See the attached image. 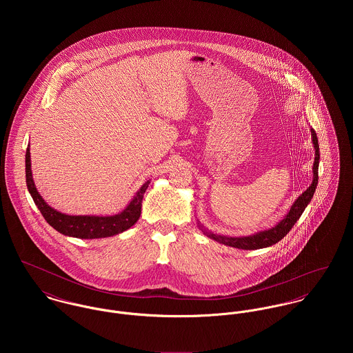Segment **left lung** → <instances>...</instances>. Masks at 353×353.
I'll use <instances>...</instances> for the list:
<instances>
[{
    "mask_svg": "<svg viewBox=\"0 0 353 353\" xmlns=\"http://www.w3.org/2000/svg\"><path fill=\"white\" fill-rule=\"evenodd\" d=\"M311 139H312V144H314V150H315V159H314V164H312V182L311 185L307 188L305 192H303L302 194L296 199V201L292 203L290 212L284 216L283 220H280L274 227L269 228V230H263V231H258L252 235L248 236H228V235H220V234H213L212 231H208L201 223L199 221V227L201 228L202 232L221 243L230 248H235V249H242V250H256V249H263V248H269L272 245H276L277 242H280L290 231L291 228L295 225V223L299 220V217L302 216L304 209L307 208V205L311 201L316 185H318V165H319V145H318V139H316V133L314 129H311Z\"/></svg>",
    "mask_w": 353,
    "mask_h": 353,
    "instance_id": "1",
    "label": "left lung"
}]
</instances>
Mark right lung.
<instances>
[{
	"label": "right lung",
	"instance_id": "obj_1",
	"mask_svg": "<svg viewBox=\"0 0 353 353\" xmlns=\"http://www.w3.org/2000/svg\"><path fill=\"white\" fill-rule=\"evenodd\" d=\"M26 182L28 192L41 210L45 220L50 224L51 227L58 231L62 235L73 236L79 239H99L114 236L117 234H121L126 230H129L132 225L137 223L141 214V203L145 194V190L148 189L151 181H147L140 190L134 194L132 201L128 203V206L119 212L118 214L112 216H95V214H85V216H72L65 214L54 208H51L48 202L42 199V196L38 193L37 186L34 183L32 171H31V153L30 145L26 153Z\"/></svg>",
	"mask_w": 353,
	"mask_h": 353
}]
</instances>
